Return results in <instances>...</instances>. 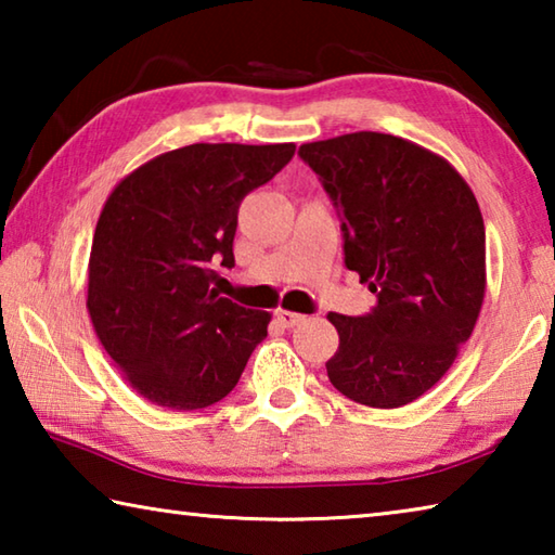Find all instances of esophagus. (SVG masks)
I'll use <instances>...</instances> for the list:
<instances>
[{"mask_svg":"<svg viewBox=\"0 0 555 555\" xmlns=\"http://www.w3.org/2000/svg\"><path fill=\"white\" fill-rule=\"evenodd\" d=\"M276 321L284 327H296L298 323L306 321V315L294 313V311H276Z\"/></svg>","mask_w":555,"mask_h":555,"instance_id":"34e87169","label":"esophagus"}]
</instances>
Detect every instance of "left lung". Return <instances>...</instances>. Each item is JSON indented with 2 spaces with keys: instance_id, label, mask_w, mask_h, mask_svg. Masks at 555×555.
<instances>
[{
  "instance_id": "obj_1",
  "label": "left lung",
  "mask_w": 555,
  "mask_h": 555,
  "mask_svg": "<svg viewBox=\"0 0 555 555\" xmlns=\"http://www.w3.org/2000/svg\"><path fill=\"white\" fill-rule=\"evenodd\" d=\"M298 156L340 212L345 267L377 306L327 313L340 347L333 387L374 409L406 406L455 362L485 300V222L443 156L379 131L304 144Z\"/></svg>"
}]
</instances>
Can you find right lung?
I'll return each instance as SVG.
<instances>
[{"mask_svg":"<svg viewBox=\"0 0 555 555\" xmlns=\"http://www.w3.org/2000/svg\"><path fill=\"white\" fill-rule=\"evenodd\" d=\"M294 144H191L152 158L115 185L88 264V313L131 389L193 411L228 397L271 315L215 288L234 267L244 195L269 183Z\"/></svg>","mask_w":555,"mask_h":555,"instance_id":"1","label":"right lung"}]
</instances>
